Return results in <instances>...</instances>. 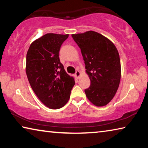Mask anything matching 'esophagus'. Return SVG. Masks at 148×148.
Returning <instances> with one entry per match:
<instances>
[{"mask_svg": "<svg viewBox=\"0 0 148 148\" xmlns=\"http://www.w3.org/2000/svg\"><path fill=\"white\" fill-rule=\"evenodd\" d=\"M80 76H81V73H80V72L78 71H77L76 72V73H75V76H76V78L78 79Z\"/></svg>", "mask_w": 148, "mask_h": 148, "instance_id": "1", "label": "esophagus"}]
</instances>
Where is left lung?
I'll use <instances>...</instances> for the list:
<instances>
[{"label": "left lung", "mask_w": 148, "mask_h": 148, "mask_svg": "<svg viewBox=\"0 0 148 148\" xmlns=\"http://www.w3.org/2000/svg\"><path fill=\"white\" fill-rule=\"evenodd\" d=\"M72 36L81 49L91 81V86L85 89L86 97L95 106H106L116 95L121 79L118 51L113 42L97 32L87 31Z\"/></svg>", "instance_id": "obj_1"}]
</instances>
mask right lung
Segmentation results:
<instances>
[{
	"instance_id": "1",
	"label": "right lung",
	"mask_w": 148,
	"mask_h": 148,
	"mask_svg": "<svg viewBox=\"0 0 148 148\" xmlns=\"http://www.w3.org/2000/svg\"><path fill=\"white\" fill-rule=\"evenodd\" d=\"M69 34L47 33L31 44L27 53L26 74L32 90L51 109L64 106L70 99L74 78L66 73L59 52Z\"/></svg>"
}]
</instances>
